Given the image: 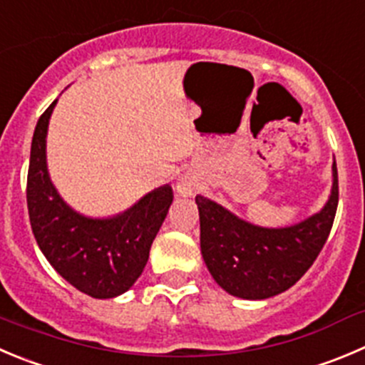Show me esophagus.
Masks as SVG:
<instances>
[{
    "label": "esophagus",
    "instance_id": "34e87169",
    "mask_svg": "<svg viewBox=\"0 0 365 365\" xmlns=\"http://www.w3.org/2000/svg\"><path fill=\"white\" fill-rule=\"evenodd\" d=\"M195 193V182L190 177H180L177 182V195L192 197Z\"/></svg>",
    "mask_w": 365,
    "mask_h": 365
}]
</instances>
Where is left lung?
I'll return each mask as SVG.
<instances>
[{"instance_id": "obj_1", "label": "left lung", "mask_w": 365, "mask_h": 365, "mask_svg": "<svg viewBox=\"0 0 365 365\" xmlns=\"http://www.w3.org/2000/svg\"><path fill=\"white\" fill-rule=\"evenodd\" d=\"M328 202L312 217L287 227H262L237 217L202 195L195 197L200 217V252L213 279L242 299H267L289 290L303 277L324 247L339 204L333 159Z\"/></svg>"}]
</instances>
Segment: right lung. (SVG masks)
Wrapping results in <instances>:
<instances>
[{
	"label": "right lung",
	"instance_id": "1",
	"mask_svg": "<svg viewBox=\"0 0 365 365\" xmlns=\"http://www.w3.org/2000/svg\"><path fill=\"white\" fill-rule=\"evenodd\" d=\"M55 103L37 121L30 150L26 202L34 237L69 284L95 299H110L127 292L143 272L173 200L172 186L152 190L114 217L93 218L73 210L48 173L46 134Z\"/></svg>",
	"mask_w": 365,
	"mask_h": 365
}]
</instances>
